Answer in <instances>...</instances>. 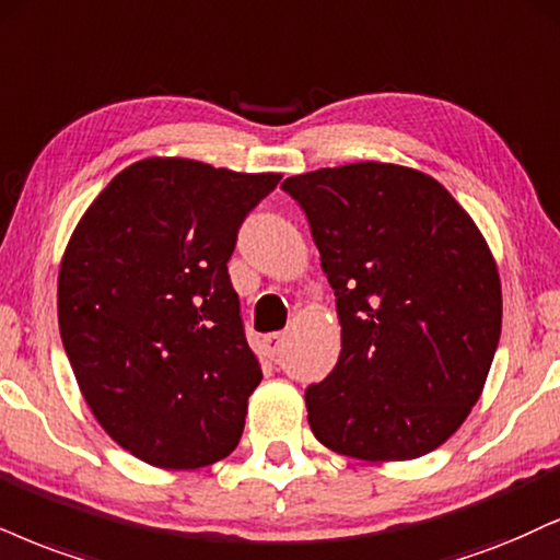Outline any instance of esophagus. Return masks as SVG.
I'll return each instance as SVG.
<instances>
[{
	"mask_svg": "<svg viewBox=\"0 0 560 560\" xmlns=\"http://www.w3.org/2000/svg\"><path fill=\"white\" fill-rule=\"evenodd\" d=\"M261 345H265V353H267L269 358H278L280 350H282V345H285V335H282V332L267 335L265 340H261Z\"/></svg>",
	"mask_w": 560,
	"mask_h": 560,
	"instance_id": "obj_1",
	"label": "esophagus"
}]
</instances>
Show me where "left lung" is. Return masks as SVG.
Wrapping results in <instances>:
<instances>
[{
	"label": "left lung",
	"instance_id": "1",
	"mask_svg": "<svg viewBox=\"0 0 560 560\" xmlns=\"http://www.w3.org/2000/svg\"><path fill=\"white\" fill-rule=\"evenodd\" d=\"M335 291L342 350L306 389L314 436L342 457L418 459L457 433L501 337L493 252L436 178L363 161L282 182Z\"/></svg>",
	"mask_w": 560,
	"mask_h": 560
}]
</instances>
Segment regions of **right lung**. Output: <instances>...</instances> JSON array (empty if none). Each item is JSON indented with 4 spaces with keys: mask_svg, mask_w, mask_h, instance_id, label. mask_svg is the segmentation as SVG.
I'll return each instance as SVG.
<instances>
[{
    "mask_svg": "<svg viewBox=\"0 0 560 560\" xmlns=\"http://www.w3.org/2000/svg\"><path fill=\"white\" fill-rule=\"evenodd\" d=\"M280 174L144 158L74 225L59 267V332L103 431L161 470L225 459L261 365L228 259Z\"/></svg>",
    "mask_w": 560,
    "mask_h": 560,
    "instance_id": "right-lung-1",
    "label": "right lung"
}]
</instances>
